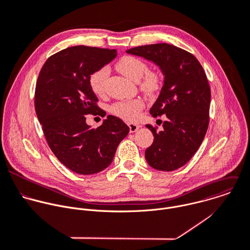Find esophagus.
Returning <instances> with one entry per match:
<instances>
[{
  "label": "esophagus",
  "instance_id": "obj_1",
  "mask_svg": "<svg viewBox=\"0 0 250 250\" xmlns=\"http://www.w3.org/2000/svg\"><path fill=\"white\" fill-rule=\"evenodd\" d=\"M128 126H129V131H130L131 133H133V132L137 131V129L140 127V125H137V124H133V123H129V124H128Z\"/></svg>",
  "mask_w": 250,
  "mask_h": 250
}]
</instances>
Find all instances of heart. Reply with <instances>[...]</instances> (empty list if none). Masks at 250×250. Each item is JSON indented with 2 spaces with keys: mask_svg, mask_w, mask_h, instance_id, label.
Here are the masks:
<instances>
[{
  "mask_svg": "<svg viewBox=\"0 0 250 250\" xmlns=\"http://www.w3.org/2000/svg\"><path fill=\"white\" fill-rule=\"evenodd\" d=\"M117 69L124 76L131 81L138 82L140 86L147 92H153L159 85V76L156 72L147 71V64L134 56H124L117 63ZM109 76V69L102 67L93 72L89 77V86L97 95H102L105 90V83ZM144 107L141 99L125 100L115 103L111 107V112L126 121L137 119L139 112Z\"/></svg>",
  "mask_w": 250,
  "mask_h": 250,
  "instance_id": "obj_1",
  "label": "heart"
}]
</instances>
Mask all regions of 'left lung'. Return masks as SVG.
<instances>
[{
  "label": "left lung",
  "mask_w": 250,
  "mask_h": 250,
  "mask_svg": "<svg viewBox=\"0 0 250 250\" xmlns=\"http://www.w3.org/2000/svg\"><path fill=\"white\" fill-rule=\"evenodd\" d=\"M126 52L154 62L165 76L150 113L153 117L166 115L167 121L160 132L146 125L154 141L145 158L155 169L175 170L195 155L208 127L211 93L207 75L192 53L172 44L141 45Z\"/></svg>",
  "instance_id": "obj_1"
}]
</instances>
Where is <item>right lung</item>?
I'll return each instance as SVG.
<instances>
[{"instance_id":"1","label":"right lung","mask_w":250,"mask_h":250,"mask_svg":"<svg viewBox=\"0 0 250 250\" xmlns=\"http://www.w3.org/2000/svg\"><path fill=\"white\" fill-rule=\"evenodd\" d=\"M116 56V49L71 46L51 55L38 77L35 109L47 144L61 164L79 174L107 168L129 132L111 115L97 128L85 123L84 115L100 111L89 77Z\"/></svg>"}]
</instances>
